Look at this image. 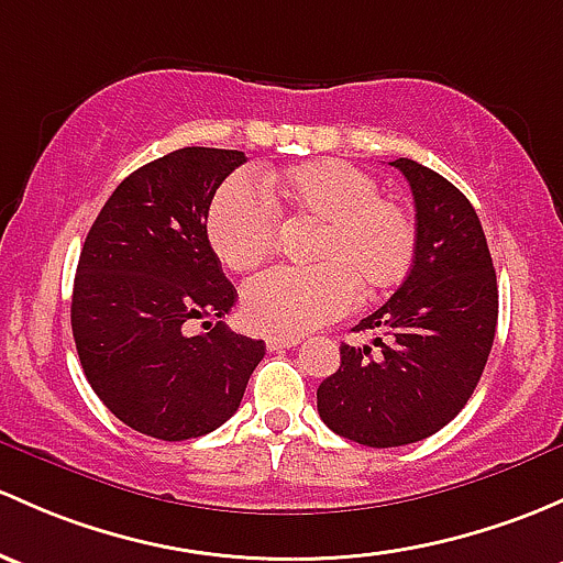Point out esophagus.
Returning <instances> with one entry per match:
<instances>
[{"mask_svg":"<svg viewBox=\"0 0 563 563\" xmlns=\"http://www.w3.org/2000/svg\"><path fill=\"white\" fill-rule=\"evenodd\" d=\"M299 336H266V347L269 351H283V347H297Z\"/></svg>","mask_w":563,"mask_h":563,"instance_id":"1","label":"esophagus"}]
</instances>
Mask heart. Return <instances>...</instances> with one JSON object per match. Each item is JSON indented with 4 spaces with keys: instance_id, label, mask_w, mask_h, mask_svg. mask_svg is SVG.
<instances>
[{
    "instance_id": "b5f03b06",
    "label": "heart",
    "mask_w": 563,
    "mask_h": 563,
    "mask_svg": "<svg viewBox=\"0 0 563 563\" xmlns=\"http://www.w3.org/2000/svg\"><path fill=\"white\" fill-rule=\"evenodd\" d=\"M272 198L299 216L321 221L312 266H272L242 288V312L253 329L297 336L356 305L364 294L396 286L416 258V218L380 197L364 169L327 158L283 169ZM280 212L251 177H229L207 210V240L229 269L247 272L275 251Z\"/></svg>"
}]
</instances>
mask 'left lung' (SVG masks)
Wrapping results in <instances>:
<instances>
[{
    "label": "left lung",
    "instance_id": "obj_1",
    "mask_svg": "<svg viewBox=\"0 0 563 563\" xmlns=\"http://www.w3.org/2000/svg\"><path fill=\"white\" fill-rule=\"evenodd\" d=\"M416 199L418 245L410 275L342 345V364L318 386L321 421L369 448L426 440L451 423L481 380L499 318V288L481 218L434 169L396 158Z\"/></svg>",
    "mask_w": 563,
    "mask_h": 563
}]
</instances>
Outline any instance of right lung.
Here are the masks:
<instances>
[{
	"mask_svg": "<svg viewBox=\"0 0 563 563\" xmlns=\"http://www.w3.org/2000/svg\"><path fill=\"white\" fill-rule=\"evenodd\" d=\"M242 151L180 147L112 191L82 242L75 347L104 407L134 431L180 442L227 423L264 358V340L221 321L236 301L207 240L218 186ZM211 329L188 338L187 323Z\"/></svg>",
	"mask_w": 563,
	"mask_h": 563,
	"instance_id": "right-lung-1",
	"label": "right lung"
}]
</instances>
